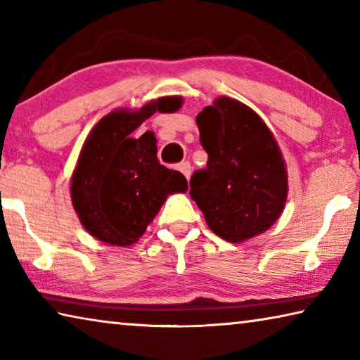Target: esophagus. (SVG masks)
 I'll use <instances>...</instances> for the list:
<instances>
[{
  "label": "esophagus",
  "mask_w": 360,
  "mask_h": 360,
  "mask_svg": "<svg viewBox=\"0 0 360 360\" xmlns=\"http://www.w3.org/2000/svg\"><path fill=\"white\" fill-rule=\"evenodd\" d=\"M178 169L179 172L186 176L187 179H191V174H192V168H191V163L188 162H182V163H179V167H178Z\"/></svg>",
  "instance_id": "esophagus-1"
}]
</instances>
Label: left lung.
I'll return each mask as SVG.
<instances>
[{
    "mask_svg": "<svg viewBox=\"0 0 360 360\" xmlns=\"http://www.w3.org/2000/svg\"><path fill=\"white\" fill-rule=\"evenodd\" d=\"M205 169L191 179V197L208 227L229 243L264 233L281 217L289 181L283 152L260 115L219 96L197 115Z\"/></svg>",
    "mask_w": 360,
    "mask_h": 360,
    "instance_id": "1",
    "label": "left lung"
}]
</instances>
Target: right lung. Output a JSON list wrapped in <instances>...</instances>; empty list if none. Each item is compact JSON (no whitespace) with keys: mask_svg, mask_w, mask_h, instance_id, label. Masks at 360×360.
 <instances>
[{"mask_svg":"<svg viewBox=\"0 0 360 360\" xmlns=\"http://www.w3.org/2000/svg\"><path fill=\"white\" fill-rule=\"evenodd\" d=\"M181 96H162L139 109H115L89 133L71 176V202L82 227L111 246H131L154 221L168 195L187 181L157 160L152 131L133 138L154 112H176Z\"/></svg>","mask_w":360,"mask_h":360,"instance_id":"right-lung-1","label":"right lung"}]
</instances>
